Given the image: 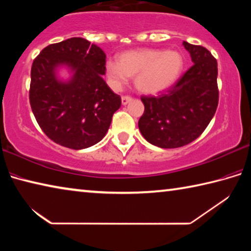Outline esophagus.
<instances>
[{
    "instance_id": "obj_1",
    "label": "esophagus",
    "mask_w": 251,
    "mask_h": 251,
    "mask_svg": "<svg viewBox=\"0 0 251 251\" xmlns=\"http://www.w3.org/2000/svg\"><path fill=\"white\" fill-rule=\"evenodd\" d=\"M131 100V97L130 96H123L122 97V104L123 105H127Z\"/></svg>"
}]
</instances>
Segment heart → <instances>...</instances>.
I'll return each mask as SVG.
<instances>
[{"label": "heart", "instance_id": "obj_1", "mask_svg": "<svg viewBox=\"0 0 251 251\" xmlns=\"http://www.w3.org/2000/svg\"><path fill=\"white\" fill-rule=\"evenodd\" d=\"M184 64V56L178 50L139 49L122 53L118 62H106L105 74L114 90H121L128 77L135 76V86L139 92L157 95L177 82Z\"/></svg>", "mask_w": 251, "mask_h": 251}]
</instances>
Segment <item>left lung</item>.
<instances>
[{"mask_svg": "<svg viewBox=\"0 0 251 251\" xmlns=\"http://www.w3.org/2000/svg\"><path fill=\"white\" fill-rule=\"evenodd\" d=\"M193 66L159 96H143L138 127L148 143L160 148L185 146L198 138L218 106L217 61L201 45L182 43Z\"/></svg>", "mask_w": 251, "mask_h": 251, "instance_id": "8db88e82", "label": "left lung"}]
</instances>
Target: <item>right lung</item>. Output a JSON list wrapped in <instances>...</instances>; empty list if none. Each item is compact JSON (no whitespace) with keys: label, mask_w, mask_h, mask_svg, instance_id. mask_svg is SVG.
Masks as SVG:
<instances>
[{"label":"right lung","mask_w":251,"mask_h":251,"mask_svg":"<svg viewBox=\"0 0 251 251\" xmlns=\"http://www.w3.org/2000/svg\"><path fill=\"white\" fill-rule=\"evenodd\" d=\"M104 50L82 37L50 44L34 59L29 104L37 124L59 145L83 150L95 145L107 133L121 96L103 79ZM65 67L67 80L58 76Z\"/></svg>","instance_id":"1"}]
</instances>
